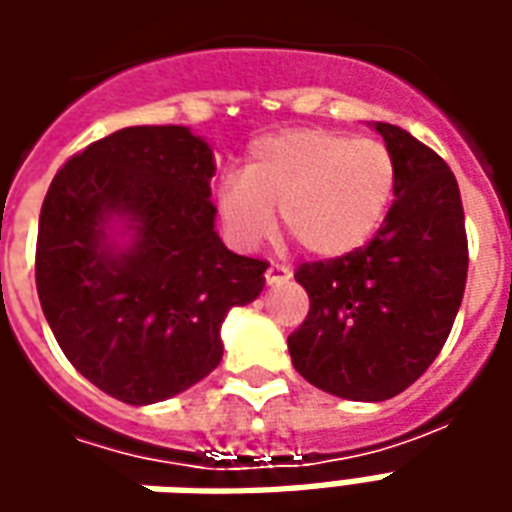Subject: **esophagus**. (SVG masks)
I'll return each instance as SVG.
<instances>
[{
	"mask_svg": "<svg viewBox=\"0 0 512 512\" xmlns=\"http://www.w3.org/2000/svg\"><path fill=\"white\" fill-rule=\"evenodd\" d=\"M293 277V271L288 266H279V263H271L266 268V282L268 285H279V282H285V279Z\"/></svg>",
	"mask_w": 512,
	"mask_h": 512,
	"instance_id": "1",
	"label": "esophagus"
}]
</instances>
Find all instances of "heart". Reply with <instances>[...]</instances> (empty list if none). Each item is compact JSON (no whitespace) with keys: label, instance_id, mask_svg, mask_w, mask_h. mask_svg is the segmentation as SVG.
Returning <instances> with one entry per match:
<instances>
[{"label":"heart","instance_id":"obj_1","mask_svg":"<svg viewBox=\"0 0 512 512\" xmlns=\"http://www.w3.org/2000/svg\"><path fill=\"white\" fill-rule=\"evenodd\" d=\"M395 194V158L378 139L326 128H290L249 147L244 172L222 180L216 213L238 249L282 227L315 257L334 260L378 233Z\"/></svg>","mask_w":512,"mask_h":512}]
</instances>
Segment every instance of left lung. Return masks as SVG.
Masks as SVG:
<instances>
[{"label": "left lung", "instance_id": "left-lung-1", "mask_svg": "<svg viewBox=\"0 0 512 512\" xmlns=\"http://www.w3.org/2000/svg\"><path fill=\"white\" fill-rule=\"evenodd\" d=\"M373 128L395 158V202L370 244L299 266L310 312L288 337L312 386L365 403L400 395L439 356L469 268L461 191L444 158L403 128Z\"/></svg>", "mask_w": 512, "mask_h": 512}]
</instances>
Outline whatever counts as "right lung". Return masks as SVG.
<instances>
[{
	"label": "right lung",
	"mask_w": 512,
	"mask_h": 512,
	"mask_svg": "<svg viewBox=\"0 0 512 512\" xmlns=\"http://www.w3.org/2000/svg\"><path fill=\"white\" fill-rule=\"evenodd\" d=\"M213 150L186 126H131L54 175L35 282L79 373L131 406L180 395L222 362V323L266 285V260L216 224Z\"/></svg>",
	"instance_id": "obj_1"
}]
</instances>
